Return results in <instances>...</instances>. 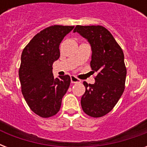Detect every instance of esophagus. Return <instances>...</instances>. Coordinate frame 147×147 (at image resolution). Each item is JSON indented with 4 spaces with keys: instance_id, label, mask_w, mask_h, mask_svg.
Segmentation results:
<instances>
[{
    "instance_id": "34e87169",
    "label": "esophagus",
    "mask_w": 147,
    "mask_h": 147,
    "mask_svg": "<svg viewBox=\"0 0 147 147\" xmlns=\"http://www.w3.org/2000/svg\"><path fill=\"white\" fill-rule=\"evenodd\" d=\"M71 83H79L81 82V80L79 78H76V76H71Z\"/></svg>"
}]
</instances>
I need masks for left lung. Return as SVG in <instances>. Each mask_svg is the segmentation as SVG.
<instances>
[{
	"label": "left lung",
	"mask_w": 147,
	"mask_h": 147,
	"mask_svg": "<svg viewBox=\"0 0 147 147\" xmlns=\"http://www.w3.org/2000/svg\"><path fill=\"white\" fill-rule=\"evenodd\" d=\"M76 32L89 42L92 50L91 68L98 72L94 84L83 82L85 92L81 105L88 116L100 117L114 108L125 88L127 69L123 50L102 26L77 25Z\"/></svg>",
	"instance_id": "1"
}]
</instances>
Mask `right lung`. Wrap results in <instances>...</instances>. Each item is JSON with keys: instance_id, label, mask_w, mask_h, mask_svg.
<instances>
[{"instance_id": "obj_1", "label": "right lung", "mask_w": 147, "mask_h": 147, "mask_svg": "<svg viewBox=\"0 0 147 147\" xmlns=\"http://www.w3.org/2000/svg\"><path fill=\"white\" fill-rule=\"evenodd\" d=\"M74 26L54 25L38 33L22 52L19 78L24 99L32 111L47 118L57 114L71 78H54L53 62L59 58V45Z\"/></svg>"}]
</instances>
